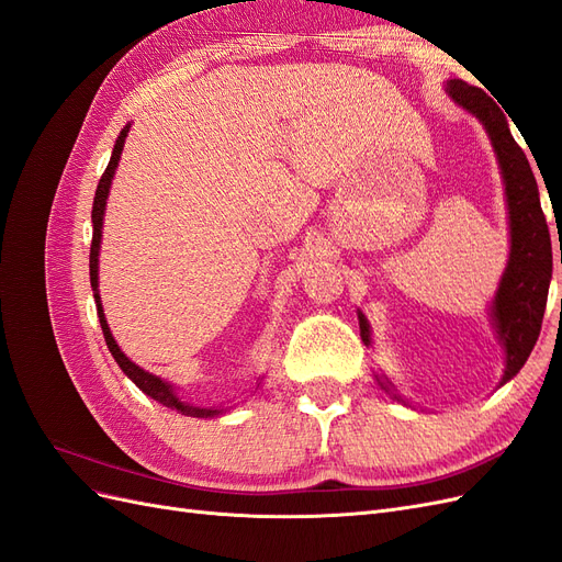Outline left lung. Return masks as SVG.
<instances>
[{"label":"left lung","mask_w":562,"mask_h":562,"mask_svg":"<svg viewBox=\"0 0 562 562\" xmlns=\"http://www.w3.org/2000/svg\"><path fill=\"white\" fill-rule=\"evenodd\" d=\"M446 93L459 108L473 114L483 124L492 147H495L504 178L512 250H508V262L495 300L490 304L492 328L497 333V342L504 347L502 386L518 375L527 356L532 353L537 345L553 271L551 236L547 217H543L541 211L539 187L530 161H527L525 151L514 140L504 110L485 91L469 87L462 79H450L446 83ZM359 321L361 337L370 342L366 316L359 314ZM378 382L391 396L405 403L386 375H378Z\"/></svg>","instance_id":"1"}]
</instances>
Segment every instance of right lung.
Instances as JSON below:
<instances>
[{
	"label": "right lung",
	"mask_w": 562,
	"mask_h": 562,
	"mask_svg": "<svg viewBox=\"0 0 562 562\" xmlns=\"http://www.w3.org/2000/svg\"><path fill=\"white\" fill-rule=\"evenodd\" d=\"M131 131V124H126L119 133V138L114 143L112 149V157L110 164L105 168L103 178L98 182V190L93 196V211H91V223H93V239H91V258H89V267H91V288H93V297H95V310H98V318H100V328H103L105 335V342L110 353L114 356V361L119 363V368L124 370V375L138 386L143 394H147L149 398H155L157 403L171 407V411H178L187 417H215V415H223L225 407H201V405H192V403H184L178 394H176V386L171 382H166L157 375H151V372L143 370L140 366H135L128 356L119 349L116 339L112 337V330L108 326V318L103 312V300H100V291H98V255H100V241H103V217H105V206H108V196H110V187H112V178L116 173V166L119 159H122V149L126 143V135ZM260 386V384H258Z\"/></svg>",
	"instance_id": "obj_1"
}]
</instances>
